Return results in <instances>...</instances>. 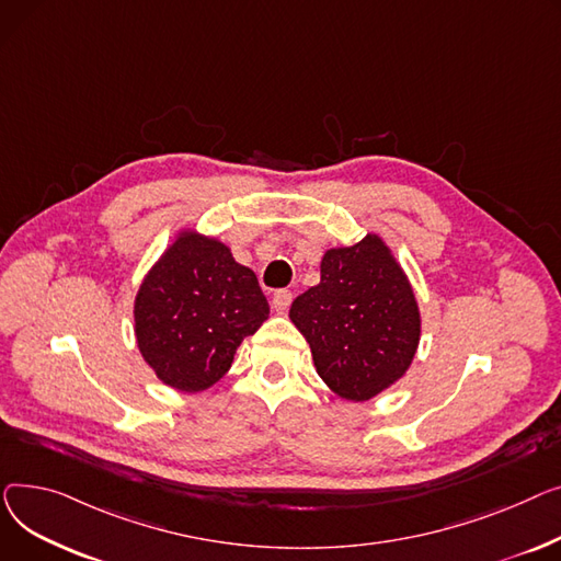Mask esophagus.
Instances as JSON below:
<instances>
[{
	"mask_svg": "<svg viewBox=\"0 0 561 561\" xmlns=\"http://www.w3.org/2000/svg\"><path fill=\"white\" fill-rule=\"evenodd\" d=\"M289 304H291V291H289V289H278V291H274L272 306H274V310H276L278 314H285L287 308H289Z\"/></svg>",
	"mask_w": 561,
	"mask_h": 561,
	"instance_id": "1",
	"label": "esophagus"
}]
</instances>
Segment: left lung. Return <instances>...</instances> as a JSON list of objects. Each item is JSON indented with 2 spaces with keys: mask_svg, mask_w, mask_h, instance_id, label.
Segmentation results:
<instances>
[{
  "mask_svg": "<svg viewBox=\"0 0 561 561\" xmlns=\"http://www.w3.org/2000/svg\"><path fill=\"white\" fill-rule=\"evenodd\" d=\"M289 319L321 380L346 401H369L403 378L421 337L412 285L374 233L323 253L319 285L296 296Z\"/></svg>",
  "mask_w": 561,
  "mask_h": 561,
  "instance_id": "1",
  "label": "left lung"
}]
</instances>
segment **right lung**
I'll use <instances>...</instances> for the list:
<instances>
[{
  "instance_id": "obj_1",
  "label": "right lung",
  "mask_w": 561,
  "mask_h": 561,
  "mask_svg": "<svg viewBox=\"0 0 561 561\" xmlns=\"http://www.w3.org/2000/svg\"><path fill=\"white\" fill-rule=\"evenodd\" d=\"M134 317L147 365L164 385L194 393L230 369L270 304L224 242L183 230L145 276Z\"/></svg>"
}]
</instances>
